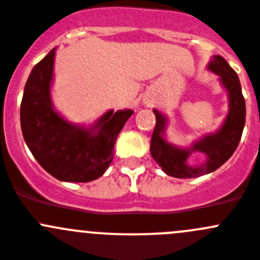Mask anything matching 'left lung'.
Returning a JSON list of instances; mask_svg holds the SVG:
<instances>
[{"label":"left lung","mask_w":260,"mask_h":260,"mask_svg":"<svg viewBox=\"0 0 260 260\" xmlns=\"http://www.w3.org/2000/svg\"><path fill=\"white\" fill-rule=\"evenodd\" d=\"M208 68L219 75L220 82L229 91L230 97L229 115L225 118L223 127L217 133L201 138L200 141L193 144L192 149H178L164 140L167 118L157 110H154L156 124L151 136L150 152L161 169L168 176L176 178H195L214 172L232 156L241 140L246 108L239 77L229 62L219 55L213 57ZM192 151L203 152L207 155L208 160L199 167L187 166L185 160Z\"/></svg>","instance_id":"obj_1"}]
</instances>
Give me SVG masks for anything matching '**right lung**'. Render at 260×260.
<instances>
[{
	"instance_id": "right-lung-1",
	"label": "right lung",
	"mask_w": 260,
	"mask_h": 260,
	"mask_svg": "<svg viewBox=\"0 0 260 260\" xmlns=\"http://www.w3.org/2000/svg\"><path fill=\"white\" fill-rule=\"evenodd\" d=\"M55 48L31 69L20 105L23 137L40 166L65 182H89L105 173L114 145L132 110L108 111L92 128L70 124L50 97Z\"/></svg>"
}]
</instances>
